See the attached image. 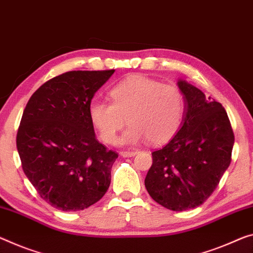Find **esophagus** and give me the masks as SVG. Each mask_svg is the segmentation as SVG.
Listing matches in <instances>:
<instances>
[{"label": "esophagus", "mask_w": 253, "mask_h": 253, "mask_svg": "<svg viewBox=\"0 0 253 253\" xmlns=\"http://www.w3.org/2000/svg\"><path fill=\"white\" fill-rule=\"evenodd\" d=\"M137 154H138V150H127V151L124 150L120 153V155H121L122 157H132Z\"/></svg>", "instance_id": "obj_1"}]
</instances>
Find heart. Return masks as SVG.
<instances>
[{"instance_id":"obj_1","label":"heart","mask_w":253,"mask_h":253,"mask_svg":"<svg viewBox=\"0 0 253 253\" xmlns=\"http://www.w3.org/2000/svg\"><path fill=\"white\" fill-rule=\"evenodd\" d=\"M111 103L92 102L89 119L105 143L112 145L126 124L121 145H135L147 139L150 145L166 142L180 129L185 103L180 88L157 80L133 76L110 91Z\"/></svg>"}]
</instances>
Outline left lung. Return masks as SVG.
Here are the masks:
<instances>
[{
	"mask_svg": "<svg viewBox=\"0 0 253 253\" xmlns=\"http://www.w3.org/2000/svg\"><path fill=\"white\" fill-rule=\"evenodd\" d=\"M185 112L177 133L154 150L145 185L150 197L174 211L203 205L231 164L234 145L225 108L200 89L180 79Z\"/></svg>",
	"mask_w": 253,
	"mask_h": 253,
	"instance_id": "left-lung-1",
	"label": "left lung"
}]
</instances>
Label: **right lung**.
I'll return each mask as SVG.
<instances>
[{"label":"right lung","mask_w":253,"mask_h":253,"mask_svg":"<svg viewBox=\"0 0 253 253\" xmlns=\"http://www.w3.org/2000/svg\"><path fill=\"white\" fill-rule=\"evenodd\" d=\"M114 71L62 73L42 84L23 111L17 133L22 169L42 199L60 211H84L111 184L118 154L96 139L89 106Z\"/></svg>","instance_id":"1"}]
</instances>
